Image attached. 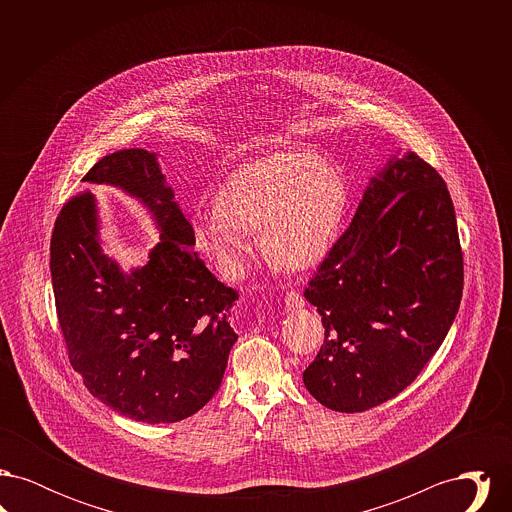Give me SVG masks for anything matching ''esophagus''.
<instances>
[{
  "label": "esophagus",
  "mask_w": 512,
  "mask_h": 512,
  "mask_svg": "<svg viewBox=\"0 0 512 512\" xmlns=\"http://www.w3.org/2000/svg\"><path fill=\"white\" fill-rule=\"evenodd\" d=\"M305 305V301H303V297L299 295L297 292H288L286 293V297H284V307H286V311H295V309H301Z\"/></svg>",
  "instance_id": "esophagus-1"
}]
</instances>
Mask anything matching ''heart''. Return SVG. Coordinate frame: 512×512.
Listing matches in <instances>:
<instances>
[{
    "label": "heart",
    "mask_w": 512,
    "mask_h": 512,
    "mask_svg": "<svg viewBox=\"0 0 512 512\" xmlns=\"http://www.w3.org/2000/svg\"><path fill=\"white\" fill-rule=\"evenodd\" d=\"M347 205L341 172L320 157L288 149L255 159L234 172L219 203L195 205L197 245L220 272L236 276L253 253V228L263 226V247L280 267L317 265L338 236Z\"/></svg>",
    "instance_id": "b5f03b06"
}]
</instances>
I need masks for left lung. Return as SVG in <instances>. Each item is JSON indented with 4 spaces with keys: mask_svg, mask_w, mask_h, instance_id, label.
<instances>
[{
    "mask_svg": "<svg viewBox=\"0 0 512 512\" xmlns=\"http://www.w3.org/2000/svg\"><path fill=\"white\" fill-rule=\"evenodd\" d=\"M463 280L443 178L413 151L391 157L305 290L324 326L305 388L340 413L368 411L401 393L445 340Z\"/></svg>",
    "mask_w": 512,
    "mask_h": 512,
    "instance_id": "1",
    "label": "left lung"
}]
</instances>
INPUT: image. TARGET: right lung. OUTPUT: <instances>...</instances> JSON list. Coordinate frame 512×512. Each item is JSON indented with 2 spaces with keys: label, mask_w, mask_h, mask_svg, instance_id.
<instances>
[{
  "label": "right lung",
  "mask_w": 512,
  "mask_h": 512,
  "mask_svg": "<svg viewBox=\"0 0 512 512\" xmlns=\"http://www.w3.org/2000/svg\"><path fill=\"white\" fill-rule=\"evenodd\" d=\"M136 197L159 232L144 267L124 272L103 251L98 201L73 197L51 236V282L74 370L109 409L138 422H178L217 393L238 334L228 311L238 293L199 255L157 153L122 149L84 176Z\"/></svg>",
  "instance_id": "right-lung-1"
}]
</instances>
